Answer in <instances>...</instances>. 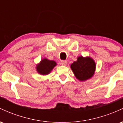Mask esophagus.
Instances as JSON below:
<instances>
[{
	"mask_svg": "<svg viewBox=\"0 0 123 123\" xmlns=\"http://www.w3.org/2000/svg\"><path fill=\"white\" fill-rule=\"evenodd\" d=\"M67 63L68 62L66 61H61V64L62 65L66 66V65H67Z\"/></svg>",
	"mask_w": 123,
	"mask_h": 123,
	"instance_id": "1",
	"label": "esophagus"
}]
</instances>
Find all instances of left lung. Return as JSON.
Here are the masks:
<instances>
[{
  "mask_svg": "<svg viewBox=\"0 0 123 123\" xmlns=\"http://www.w3.org/2000/svg\"><path fill=\"white\" fill-rule=\"evenodd\" d=\"M76 77L80 81L91 78L95 69V63L90 57H79L70 65Z\"/></svg>",
  "mask_w": 123,
  "mask_h": 123,
  "instance_id": "1",
  "label": "left lung"
}]
</instances>
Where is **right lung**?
I'll use <instances>...</instances> for the list:
<instances>
[{"mask_svg":"<svg viewBox=\"0 0 123 123\" xmlns=\"http://www.w3.org/2000/svg\"><path fill=\"white\" fill-rule=\"evenodd\" d=\"M57 65L54 61L49 60L44 58L41 61L40 64L37 65V72L41 74H47L51 71L55 66Z\"/></svg>","mask_w":123,"mask_h":123,"instance_id":"1","label":"right lung"}]
</instances>
